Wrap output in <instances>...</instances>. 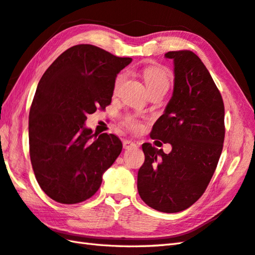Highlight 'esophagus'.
Instances as JSON below:
<instances>
[{
	"label": "esophagus",
	"mask_w": 255,
	"mask_h": 255,
	"mask_svg": "<svg viewBox=\"0 0 255 255\" xmlns=\"http://www.w3.org/2000/svg\"><path fill=\"white\" fill-rule=\"evenodd\" d=\"M123 144H124V149H127V150L131 149V148H137V147H138V144H137L136 142H133L132 140H128V139L124 140Z\"/></svg>",
	"instance_id": "obj_1"
}]
</instances>
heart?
Masks as SVG:
<instances>
[{
	"label": "heart",
	"mask_w": 255,
	"mask_h": 255,
	"mask_svg": "<svg viewBox=\"0 0 255 255\" xmlns=\"http://www.w3.org/2000/svg\"><path fill=\"white\" fill-rule=\"evenodd\" d=\"M143 78L145 81V84H147V88L149 91H152L154 89L159 88H166L169 86V77L165 72V70L162 69L158 66H149L144 68L143 70ZM125 79V74L121 73L118 75L115 80V90H117L123 81ZM125 123L128 125L129 127L132 128L133 130H138L140 128V124L134 116L128 115L125 117Z\"/></svg>",
	"instance_id": "b5f03b06"
}]
</instances>
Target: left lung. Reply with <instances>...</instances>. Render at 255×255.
Segmentation results:
<instances>
[{
    "label": "left lung",
    "instance_id": "1",
    "mask_svg": "<svg viewBox=\"0 0 255 255\" xmlns=\"http://www.w3.org/2000/svg\"><path fill=\"white\" fill-rule=\"evenodd\" d=\"M174 88L150 137L171 143L166 154L143 143L138 171L140 197L162 213H178L197 202L214 175L225 139V106L202 60L191 50L169 51Z\"/></svg>",
    "mask_w": 255,
    "mask_h": 255
}]
</instances>
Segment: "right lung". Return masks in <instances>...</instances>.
Here are the masks:
<instances>
[{"mask_svg":"<svg viewBox=\"0 0 255 255\" xmlns=\"http://www.w3.org/2000/svg\"><path fill=\"white\" fill-rule=\"evenodd\" d=\"M131 61L82 44L62 52L41 77L29 112V154L51 199L68 205L89 199L121 154V139L93 133L85 121L111 104L117 74Z\"/></svg>","mask_w":255,"mask_h":255,"instance_id":"right-lung-1","label":"right lung"}]
</instances>
